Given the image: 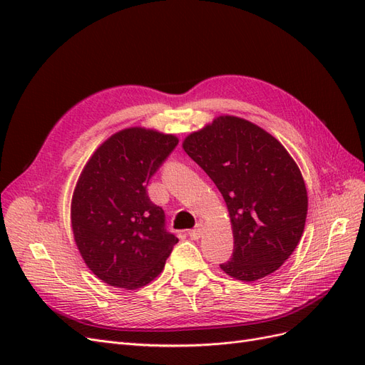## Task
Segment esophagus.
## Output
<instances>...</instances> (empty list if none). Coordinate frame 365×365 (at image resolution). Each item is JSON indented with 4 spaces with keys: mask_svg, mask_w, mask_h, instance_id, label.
Returning a JSON list of instances; mask_svg holds the SVG:
<instances>
[{
    "mask_svg": "<svg viewBox=\"0 0 365 365\" xmlns=\"http://www.w3.org/2000/svg\"><path fill=\"white\" fill-rule=\"evenodd\" d=\"M201 235H202V225H201V224H197L193 230L189 231V236H190L192 239H195V240L200 239Z\"/></svg>",
    "mask_w": 365,
    "mask_h": 365,
    "instance_id": "obj_1",
    "label": "esophagus"
}]
</instances>
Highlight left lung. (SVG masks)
Instances as JSON below:
<instances>
[{
  "label": "left lung",
  "instance_id": "obj_1",
  "mask_svg": "<svg viewBox=\"0 0 365 365\" xmlns=\"http://www.w3.org/2000/svg\"><path fill=\"white\" fill-rule=\"evenodd\" d=\"M182 148L222 193L235 250L220 264L230 277L256 282L277 271L302 239L307 192L282 143L235 115H219L192 132Z\"/></svg>",
  "mask_w": 365,
  "mask_h": 365
}]
</instances>
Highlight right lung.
<instances>
[{
    "label": "right lung",
    "mask_w": 365,
    "mask_h": 365,
    "mask_svg": "<svg viewBox=\"0 0 365 365\" xmlns=\"http://www.w3.org/2000/svg\"><path fill=\"white\" fill-rule=\"evenodd\" d=\"M176 145L172 134L128 128L85 164L71 200V228L86 267L102 282L125 289L146 286L178 244L146 190Z\"/></svg>",
    "instance_id": "1"
}]
</instances>
